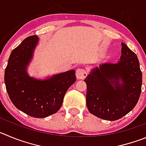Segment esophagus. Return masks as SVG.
Returning <instances> with one entry per match:
<instances>
[{"label":"esophagus","mask_w":146,"mask_h":146,"mask_svg":"<svg viewBox=\"0 0 146 146\" xmlns=\"http://www.w3.org/2000/svg\"><path fill=\"white\" fill-rule=\"evenodd\" d=\"M76 76L78 79H84L86 77L87 72L84 68H78L76 72Z\"/></svg>","instance_id":"obj_1"}]
</instances>
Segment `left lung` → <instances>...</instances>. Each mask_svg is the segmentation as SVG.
<instances>
[{
  "label": "left lung",
  "instance_id": "8db88e82",
  "mask_svg": "<svg viewBox=\"0 0 146 146\" xmlns=\"http://www.w3.org/2000/svg\"><path fill=\"white\" fill-rule=\"evenodd\" d=\"M121 52L117 62L95 66L84 79L88 111L106 120H117L126 115L141 95L142 73L137 55L123 42Z\"/></svg>",
  "mask_w": 146,
  "mask_h": 146
}]
</instances>
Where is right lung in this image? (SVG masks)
I'll return each instance as SVG.
<instances>
[{"mask_svg":"<svg viewBox=\"0 0 146 146\" xmlns=\"http://www.w3.org/2000/svg\"><path fill=\"white\" fill-rule=\"evenodd\" d=\"M39 37H27L11 52L5 70V87L13 105L31 117L44 118L60 109L64 96L76 82L73 69L39 79L27 70L34 56Z\"/></svg>","mask_w":146,"mask_h":146,"instance_id":"1","label":"right lung"}]
</instances>
